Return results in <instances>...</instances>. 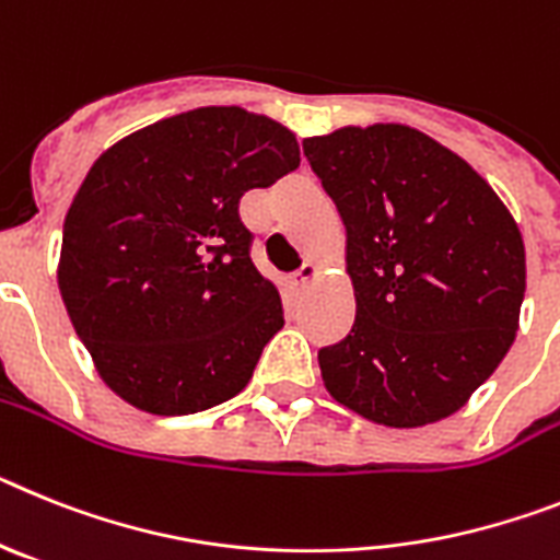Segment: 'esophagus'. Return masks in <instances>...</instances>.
I'll return each mask as SVG.
<instances>
[{"label": "esophagus", "instance_id": "1", "mask_svg": "<svg viewBox=\"0 0 560 560\" xmlns=\"http://www.w3.org/2000/svg\"><path fill=\"white\" fill-rule=\"evenodd\" d=\"M318 273H320L318 267H315L313 261H307V265H301L299 273L290 276V287H293L295 293H299V290H304L307 284H313V281L318 279Z\"/></svg>", "mask_w": 560, "mask_h": 560}]
</instances>
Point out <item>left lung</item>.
<instances>
[{
	"mask_svg": "<svg viewBox=\"0 0 560 560\" xmlns=\"http://www.w3.org/2000/svg\"><path fill=\"white\" fill-rule=\"evenodd\" d=\"M347 225L358 313L318 352L329 395L372 422L454 415L508 354L524 301V242L493 188L411 126L304 140Z\"/></svg>",
	"mask_w": 560,
	"mask_h": 560,
	"instance_id": "1",
	"label": "left lung"
}]
</instances>
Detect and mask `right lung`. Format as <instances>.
Instances as JSON below:
<instances>
[{
  "instance_id": "add662e5",
  "label": "right lung",
  "mask_w": 560,
  "mask_h": 560,
  "mask_svg": "<svg viewBox=\"0 0 560 560\" xmlns=\"http://www.w3.org/2000/svg\"><path fill=\"white\" fill-rule=\"evenodd\" d=\"M299 163L287 126L240 106L158 120L95 160L67 211L58 290L115 395L179 417L247 386L284 307L250 261L240 199Z\"/></svg>"
}]
</instances>
